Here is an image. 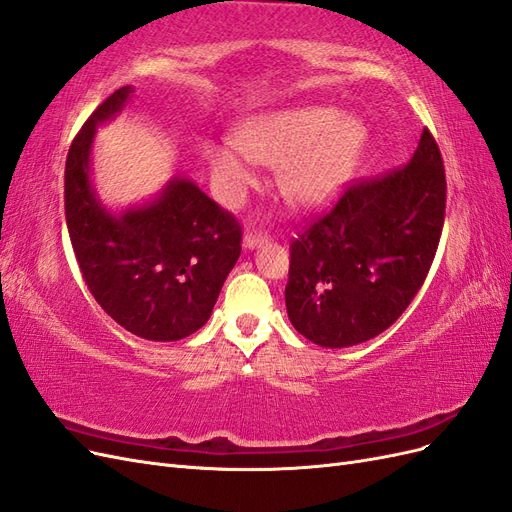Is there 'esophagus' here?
<instances>
[{
    "label": "esophagus",
    "mask_w": 512,
    "mask_h": 512,
    "mask_svg": "<svg viewBox=\"0 0 512 512\" xmlns=\"http://www.w3.org/2000/svg\"><path fill=\"white\" fill-rule=\"evenodd\" d=\"M265 241H267V237L260 235V232H247V235L243 237V247L245 250H256V247H260Z\"/></svg>",
    "instance_id": "obj_1"
}]
</instances>
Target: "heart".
Masks as SVG:
<instances>
[{
    "label": "heart",
    "mask_w": 512,
    "mask_h": 512,
    "mask_svg": "<svg viewBox=\"0 0 512 512\" xmlns=\"http://www.w3.org/2000/svg\"><path fill=\"white\" fill-rule=\"evenodd\" d=\"M369 130L331 106H294L243 121L237 141L207 143L205 156L220 200L239 205L258 183V164L277 168L290 203L320 207L342 194L361 166Z\"/></svg>",
    "instance_id": "1"
}]
</instances>
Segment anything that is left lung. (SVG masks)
Wrapping results in <instances>:
<instances>
[{"mask_svg": "<svg viewBox=\"0 0 512 512\" xmlns=\"http://www.w3.org/2000/svg\"><path fill=\"white\" fill-rule=\"evenodd\" d=\"M444 209V164L425 128L406 166L350 185L290 243L292 327L322 348L356 346L389 329L425 282Z\"/></svg>", "mask_w": 512, "mask_h": 512, "instance_id": "1", "label": "left lung"}]
</instances>
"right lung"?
I'll use <instances>...</instances> for the list:
<instances>
[{
    "label": "right lung",
    "instance_id": "right-lung-1",
    "mask_svg": "<svg viewBox=\"0 0 512 512\" xmlns=\"http://www.w3.org/2000/svg\"><path fill=\"white\" fill-rule=\"evenodd\" d=\"M134 94L108 96L70 145L66 158V224L83 280L123 329L177 342L209 320L241 254V226L188 177H173L145 205L113 213L91 181L96 128L115 119Z\"/></svg>",
    "mask_w": 512,
    "mask_h": 512
}]
</instances>
